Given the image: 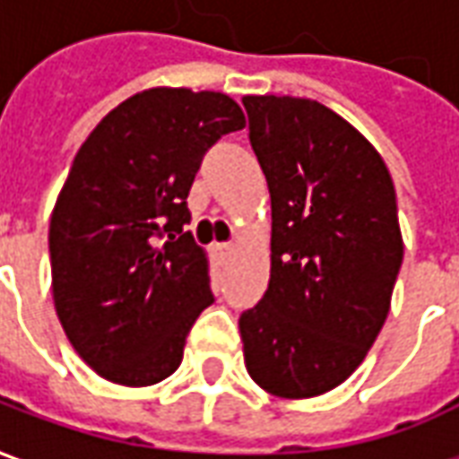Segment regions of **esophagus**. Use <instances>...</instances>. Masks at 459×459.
<instances>
[{
  "mask_svg": "<svg viewBox=\"0 0 459 459\" xmlns=\"http://www.w3.org/2000/svg\"><path fill=\"white\" fill-rule=\"evenodd\" d=\"M216 253H219L221 263H229L230 253H233V243H219V246H216Z\"/></svg>",
  "mask_w": 459,
  "mask_h": 459,
  "instance_id": "esophagus-1",
  "label": "esophagus"
}]
</instances>
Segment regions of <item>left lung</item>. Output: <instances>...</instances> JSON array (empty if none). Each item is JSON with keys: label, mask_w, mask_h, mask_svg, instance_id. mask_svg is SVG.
<instances>
[{"label": "left lung", "mask_w": 459, "mask_h": 459, "mask_svg": "<svg viewBox=\"0 0 459 459\" xmlns=\"http://www.w3.org/2000/svg\"><path fill=\"white\" fill-rule=\"evenodd\" d=\"M273 209L270 282L238 319L250 378L312 398L354 374L384 327L403 238L381 154L327 105L246 95Z\"/></svg>", "instance_id": "8db88e82"}]
</instances>
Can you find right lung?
<instances>
[{
    "mask_svg": "<svg viewBox=\"0 0 459 459\" xmlns=\"http://www.w3.org/2000/svg\"><path fill=\"white\" fill-rule=\"evenodd\" d=\"M223 93L150 88L98 122L78 150L48 229L56 315L95 374L152 385L181 364L213 302L206 253L184 226L204 154L243 130Z\"/></svg>",
    "mask_w": 459,
    "mask_h": 459,
    "instance_id": "1",
    "label": "right lung"
}]
</instances>
